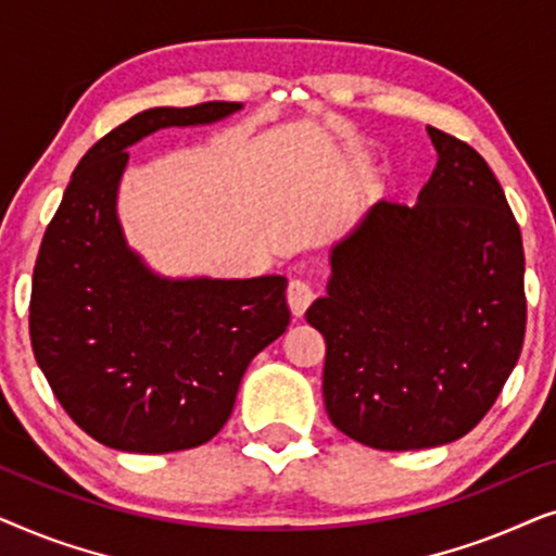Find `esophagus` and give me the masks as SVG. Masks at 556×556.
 <instances>
[{
  "label": "esophagus",
  "instance_id": "esophagus-1",
  "mask_svg": "<svg viewBox=\"0 0 556 556\" xmlns=\"http://www.w3.org/2000/svg\"><path fill=\"white\" fill-rule=\"evenodd\" d=\"M286 295H288V306H291L293 316H303V314H306V308H308L311 303H314V299H316L314 288H311L308 280H303V278L291 280V283H288Z\"/></svg>",
  "mask_w": 556,
  "mask_h": 556
}]
</instances>
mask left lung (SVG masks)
Wrapping results in <instances>:
<instances>
[{"mask_svg":"<svg viewBox=\"0 0 556 556\" xmlns=\"http://www.w3.org/2000/svg\"><path fill=\"white\" fill-rule=\"evenodd\" d=\"M435 172L417 204L382 200L331 250L324 299L329 420L377 451H420L476 428L527 331L521 230L491 166L428 126Z\"/></svg>","mask_w":556,"mask_h":556,"instance_id":"8db88e82","label":"left lung"}]
</instances>
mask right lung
I'll return each instance as SVG.
<instances>
[{"label": "right lung", "instance_id": "add662e5", "mask_svg": "<svg viewBox=\"0 0 556 556\" xmlns=\"http://www.w3.org/2000/svg\"><path fill=\"white\" fill-rule=\"evenodd\" d=\"M240 109L136 113L80 159L45 230L29 299L35 359L73 422L116 451L174 453L215 438L248 364L291 321L283 276L162 278L126 245L116 217L131 143Z\"/></svg>", "mask_w": 556, "mask_h": 556}]
</instances>
